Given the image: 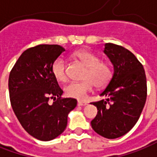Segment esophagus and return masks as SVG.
I'll use <instances>...</instances> for the list:
<instances>
[{"label": "esophagus", "instance_id": "obj_1", "mask_svg": "<svg viewBox=\"0 0 157 157\" xmlns=\"http://www.w3.org/2000/svg\"><path fill=\"white\" fill-rule=\"evenodd\" d=\"M78 106H85L88 104V102H86V101H78Z\"/></svg>", "mask_w": 157, "mask_h": 157}]
</instances>
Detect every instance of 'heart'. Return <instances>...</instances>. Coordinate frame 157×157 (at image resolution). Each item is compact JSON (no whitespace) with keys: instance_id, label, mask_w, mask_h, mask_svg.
<instances>
[{"instance_id":"heart-1","label":"heart","mask_w":157,"mask_h":157,"mask_svg":"<svg viewBox=\"0 0 157 157\" xmlns=\"http://www.w3.org/2000/svg\"><path fill=\"white\" fill-rule=\"evenodd\" d=\"M72 56L83 63L86 66V70L82 75L84 81L72 82L66 86L65 93L68 96L82 100L91 92L94 84L96 88L101 89L109 83L113 76V69L109 63L101 61L99 56L86 49L75 51ZM51 72L57 81H67V66L63 57H57L52 62Z\"/></svg>"}]
</instances>
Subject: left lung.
Listing matches in <instances>:
<instances>
[{
	"label": "left lung",
	"mask_w": 157,
	"mask_h": 157,
	"mask_svg": "<svg viewBox=\"0 0 157 157\" xmlns=\"http://www.w3.org/2000/svg\"><path fill=\"white\" fill-rule=\"evenodd\" d=\"M104 53L114 65V75L100 95L106 100L92 102L97 115L92 128L108 139L122 136L137 122L147 98V81L142 63L122 46L106 43Z\"/></svg>",
	"instance_id": "8db88e82"
}]
</instances>
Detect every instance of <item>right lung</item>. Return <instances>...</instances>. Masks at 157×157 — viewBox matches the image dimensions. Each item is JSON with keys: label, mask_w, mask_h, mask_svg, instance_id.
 Here are the masks:
<instances>
[{"label": "right lung", "mask_w": 157, "mask_h": 157, "mask_svg": "<svg viewBox=\"0 0 157 157\" xmlns=\"http://www.w3.org/2000/svg\"><path fill=\"white\" fill-rule=\"evenodd\" d=\"M64 48L41 44L25 50L8 78L12 109L25 130L41 141H50L67 127L68 115L77 104L74 98H62V89L51 72L52 62ZM54 99L52 105L48 100Z\"/></svg>", "instance_id": "obj_1"}]
</instances>
